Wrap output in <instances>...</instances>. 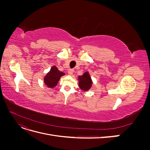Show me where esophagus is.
Returning a JSON list of instances; mask_svg holds the SVG:
<instances>
[{"label": "esophagus", "instance_id": "obj_1", "mask_svg": "<svg viewBox=\"0 0 150 150\" xmlns=\"http://www.w3.org/2000/svg\"><path fill=\"white\" fill-rule=\"evenodd\" d=\"M74 71L73 69H70L68 70V74H69V75H72V74H73Z\"/></svg>", "mask_w": 150, "mask_h": 150}]
</instances>
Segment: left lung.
<instances>
[{
    "label": "left lung",
    "mask_w": 150,
    "mask_h": 150,
    "mask_svg": "<svg viewBox=\"0 0 150 150\" xmlns=\"http://www.w3.org/2000/svg\"><path fill=\"white\" fill-rule=\"evenodd\" d=\"M79 86L81 89L84 91H88L91 88L93 81L89 74V72H85L82 76H78Z\"/></svg>",
    "instance_id": "obj_1"
}]
</instances>
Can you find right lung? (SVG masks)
I'll return each instance as SVG.
<instances>
[{"mask_svg":"<svg viewBox=\"0 0 150 150\" xmlns=\"http://www.w3.org/2000/svg\"><path fill=\"white\" fill-rule=\"evenodd\" d=\"M65 75L64 72L59 71L56 66H53L51 70L44 76V82L48 88H53L57 86L61 77Z\"/></svg>","mask_w":150,"mask_h":150,"instance_id":"right-lung-1","label":"right lung"}]
</instances>
